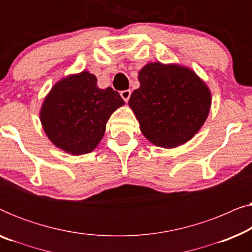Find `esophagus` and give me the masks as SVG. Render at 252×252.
<instances>
[{"instance_id": "obj_1", "label": "esophagus", "mask_w": 252, "mask_h": 252, "mask_svg": "<svg viewBox=\"0 0 252 252\" xmlns=\"http://www.w3.org/2000/svg\"><path fill=\"white\" fill-rule=\"evenodd\" d=\"M130 94H132V92L129 91V89H126V91H122L120 92V96H122L123 99L125 102H127L130 97Z\"/></svg>"}]
</instances>
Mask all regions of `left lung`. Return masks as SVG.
<instances>
[{"instance_id":"1","label":"left lung","mask_w":252,"mask_h":252,"mask_svg":"<svg viewBox=\"0 0 252 252\" xmlns=\"http://www.w3.org/2000/svg\"><path fill=\"white\" fill-rule=\"evenodd\" d=\"M140 87L128 104L150 142L163 148L184 144L208 118L211 93L191 70L149 63L139 72Z\"/></svg>"}]
</instances>
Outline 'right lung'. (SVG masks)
Instances as JSON below:
<instances>
[{"label":"right lung","mask_w":252,"mask_h":252,"mask_svg":"<svg viewBox=\"0 0 252 252\" xmlns=\"http://www.w3.org/2000/svg\"><path fill=\"white\" fill-rule=\"evenodd\" d=\"M87 71L58 81L44 99L40 119L55 146L72 155L94 150L111 113L124 104L111 87L99 89Z\"/></svg>","instance_id":"1"}]
</instances>
